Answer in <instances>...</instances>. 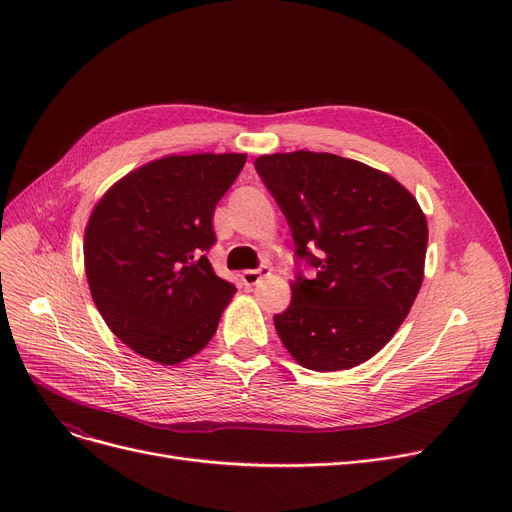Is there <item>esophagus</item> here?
Masks as SVG:
<instances>
[{
	"mask_svg": "<svg viewBox=\"0 0 512 512\" xmlns=\"http://www.w3.org/2000/svg\"><path fill=\"white\" fill-rule=\"evenodd\" d=\"M270 267L267 265H261V267H257V270H247V272H242V276H240V280H242V284H245L247 288H251V286H257L263 278H267L270 276Z\"/></svg>",
	"mask_w": 512,
	"mask_h": 512,
	"instance_id": "esophagus-1",
	"label": "esophagus"
}]
</instances>
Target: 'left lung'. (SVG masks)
Returning <instances> with one entry per match:
<instances>
[{
  "instance_id": "8db88e82",
  "label": "left lung",
  "mask_w": 512,
  "mask_h": 512,
  "mask_svg": "<svg viewBox=\"0 0 512 512\" xmlns=\"http://www.w3.org/2000/svg\"><path fill=\"white\" fill-rule=\"evenodd\" d=\"M255 170L282 209L297 265L292 301L274 315L307 369L355 367L405 321L423 282L427 222L392 176L332 153L261 155Z\"/></svg>"
}]
</instances>
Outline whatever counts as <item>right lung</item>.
I'll return each mask as SVG.
<instances>
[{"label": "right lung", "instance_id": "add662e5", "mask_svg": "<svg viewBox=\"0 0 512 512\" xmlns=\"http://www.w3.org/2000/svg\"><path fill=\"white\" fill-rule=\"evenodd\" d=\"M242 153L170 155L116 182L85 232V270L105 324L134 353L176 365L218 330L236 292L207 259L213 209Z\"/></svg>", "mask_w": 512, "mask_h": 512}]
</instances>
